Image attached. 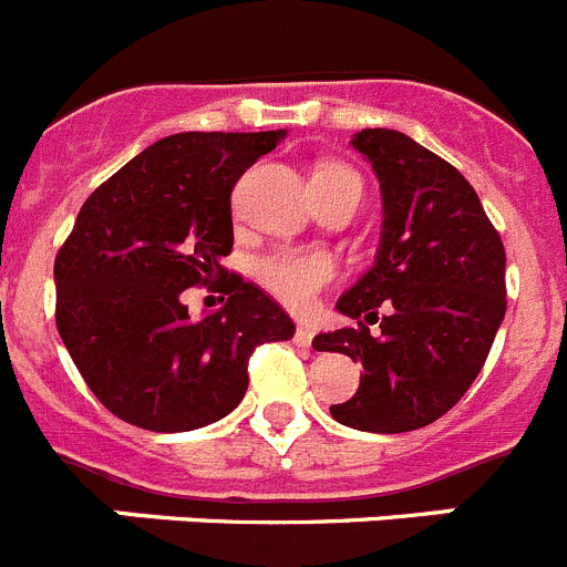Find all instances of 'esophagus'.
I'll return each mask as SVG.
<instances>
[{
    "mask_svg": "<svg viewBox=\"0 0 567 567\" xmlns=\"http://www.w3.org/2000/svg\"><path fill=\"white\" fill-rule=\"evenodd\" d=\"M315 340V327L312 323H298V329H295V343L298 346H312Z\"/></svg>",
    "mask_w": 567,
    "mask_h": 567,
    "instance_id": "34e87169",
    "label": "esophagus"
}]
</instances>
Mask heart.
<instances>
[{
	"label": "heart",
	"instance_id": "b5f03b06",
	"mask_svg": "<svg viewBox=\"0 0 567 567\" xmlns=\"http://www.w3.org/2000/svg\"><path fill=\"white\" fill-rule=\"evenodd\" d=\"M323 175H343V178H358L352 169L329 164L320 167ZM315 173V175H318ZM334 260L332 255L320 252V249H278L267 255L258 264V280L280 303L292 309H307L318 292L334 278Z\"/></svg>",
	"mask_w": 567,
	"mask_h": 567
}]
</instances>
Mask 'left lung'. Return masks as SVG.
<instances>
[{
  "mask_svg": "<svg viewBox=\"0 0 567 567\" xmlns=\"http://www.w3.org/2000/svg\"><path fill=\"white\" fill-rule=\"evenodd\" d=\"M352 147L380 182V247L338 300L358 323L312 346L363 365L358 392L329 409L338 423L414 432L443 417L488 358L505 318V249L474 187L432 150L383 127L354 133Z\"/></svg>",
  "mask_w": 567,
  "mask_h": 567,
  "instance_id": "8db88e82",
  "label": "left lung"
}]
</instances>
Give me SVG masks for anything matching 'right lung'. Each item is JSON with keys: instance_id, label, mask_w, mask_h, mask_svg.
Listing matches in <instances>:
<instances>
[{"instance_id": "obj_1", "label": "right lung", "mask_w": 567, "mask_h": 567, "mask_svg": "<svg viewBox=\"0 0 567 567\" xmlns=\"http://www.w3.org/2000/svg\"><path fill=\"white\" fill-rule=\"evenodd\" d=\"M284 130L175 133L90 195L56 255V327L90 392L147 432L227 417L249 385L255 346L295 323L264 289L229 275L235 182ZM223 280L228 303L193 321L181 292Z\"/></svg>"}]
</instances>
